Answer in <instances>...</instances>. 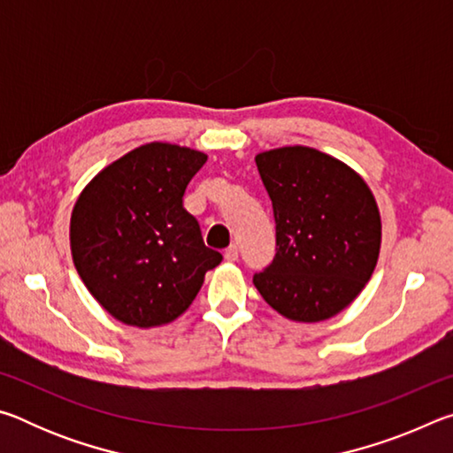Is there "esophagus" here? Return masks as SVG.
<instances>
[{
	"label": "esophagus",
	"mask_w": 453,
	"mask_h": 453,
	"mask_svg": "<svg viewBox=\"0 0 453 453\" xmlns=\"http://www.w3.org/2000/svg\"><path fill=\"white\" fill-rule=\"evenodd\" d=\"M224 257L227 259V262H235V259L240 257V250H237L235 243H232V245H229V248H226Z\"/></svg>",
	"instance_id": "1"
}]
</instances>
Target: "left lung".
<instances>
[{
  "mask_svg": "<svg viewBox=\"0 0 453 453\" xmlns=\"http://www.w3.org/2000/svg\"><path fill=\"white\" fill-rule=\"evenodd\" d=\"M256 164L272 199L275 256L254 286L289 319L335 316L378 264L381 221L370 188L346 164L303 145L264 151Z\"/></svg>",
  "mask_w": 453,
  "mask_h": 453,
  "instance_id": "obj_1",
  "label": "left lung"
}]
</instances>
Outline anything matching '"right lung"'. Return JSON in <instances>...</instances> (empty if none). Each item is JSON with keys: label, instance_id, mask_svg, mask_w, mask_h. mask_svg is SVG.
Masks as SVG:
<instances>
[{"label": "right lung", "instance_id": "right-lung-1", "mask_svg": "<svg viewBox=\"0 0 453 453\" xmlns=\"http://www.w3.org/2000/svg\"><path fill=\"white\" fill-rule=\"evenodd\" d=\"M208 156L153 142L107 165L75 203L73 264L91 296L127 326L173 321L221 262L183 194Z\"/></svg>", "mask_w": 453, "mask_h": 453}]
</instances>
